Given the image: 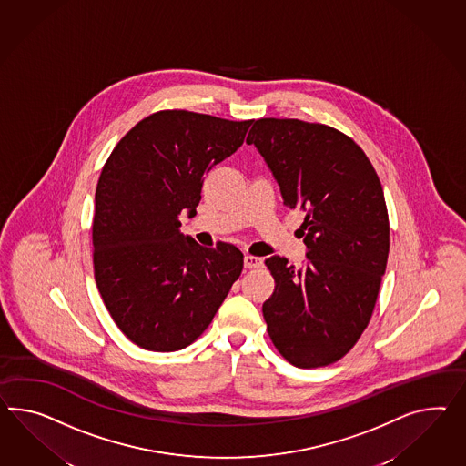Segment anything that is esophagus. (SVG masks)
<instances>
[{
  "instance_id": "34e87169",
  "label": "esophagus",
  "mask_w": 466,
  "mask_h": 466,
  "mask_svg": "<svg viewBox=\"0 0 466 466\" xmlns=\"http://www.w3.org/2000/svg\"><path fill=\"white\" fill-rule=\"evenodd\" d=\"M243 262H245L247 268H260V267H263L262 258L260 257H253V255H245Z\"/></svg>"
}]
</instances>
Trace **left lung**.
I'll return each mask as SVG.
<instances>
[{"instance_id":"left-lung-1","label":"left lung","mask_w":466,"mask_h":466,"mask_svg":"<svg viewBox=\"0 0 466 466\" xmlns=\"http://www.w3.org/2000/svg\"><path fill=\"white\" fill-rule=\"evenodd\" d=\"M247 144L287 208L304 215L308 248L298 270L279 255L265 260L275 279L262 308L267 331L292 365L326 367L359 341L377 302L390 231L382 184L359 145L321 123L262 118Z\"/></svg>"}]
</instances>
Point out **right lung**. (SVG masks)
Listing matches in <instances>:
<instances>
[{"mask_svg": "<svg viewBox=\"0 0 466 466\" xmlns=\"http://www.w3.org/2000/svg\"><path fill=\"white\" fill-rule=\"evenodd\" d=\"M253 120L158 111L115 147L97 180L95 277L113 321L135 345L177 351L213 321L243 270L229 243L204 248L180 233L204 174L235 154Z\"/></svg>", "mask_w": 466, "mask_h": 466, "instance_id": "1", "label": "right lung"}]
</instances>
